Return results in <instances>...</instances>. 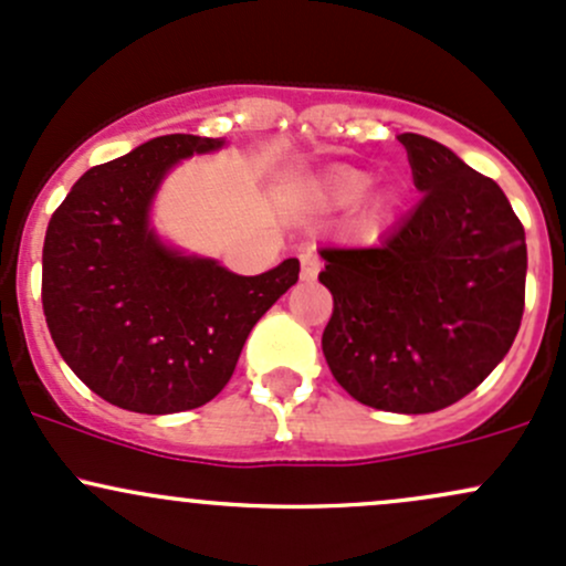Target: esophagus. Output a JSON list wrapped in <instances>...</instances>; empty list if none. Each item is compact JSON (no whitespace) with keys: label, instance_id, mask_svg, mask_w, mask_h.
Returning <instances> with one entry per match:
<instances>
[{"label":"esophagus","instance_id":"esophagus-1","mask_svg":"<svg viewBox=\"0 0 566 566\" xmlns=\"http://www.w3.org/2000/svg\"><path fill=\"white\" fill-rule=\"evenodd\" d=\"M319 258L314 252H303L301 254V279H314L319 273Z\"/></svg>","mask_w":566,"mask_h":566}]
</instances>
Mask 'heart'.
Instances as JSON below:
<instances>
[{
	"instance_id": "obj_1",
	"label": "heart",
	"mask_w": 566,
	"mask_h": 566,
	"mask_svg": "<svg viewBox=\"0 0 566 566\" xmlns=\"http://www.w3.org/2000/svg\"><path fill=\"white\" fill-rule=\"evenodd\" d=\"M371 176L360 174V170H342L325 184V198L333 206H355L371 192Z\"/></svg>"
}]
</instances>
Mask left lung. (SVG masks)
I'll use <instances>...</instances> for the list:
<instances>
[{
  "instance_id": "1",
  "label": "left lung",
  "mask_w": 566,
  "mask_h": 566,
  "mask_svg": "<svg viewBox=\"0 0 566 566\" xmlns=\"http://www.w3.org/2000/svg\"><path fill=\"white\" fill-rule=\"evenodd\" d=\"M420 200L377 247L319 249L323 353L355 401L426 415L461 401L521 328L526 235L499 184L442 143L398 135Z\"/></svg>"
}]
</instances>
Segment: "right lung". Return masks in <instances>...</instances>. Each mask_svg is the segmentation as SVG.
Masks as SVG:
<instances>
[{
	"label": "right lung",
	"instance_id": "add662e5",
	"mask_svg": "<svg viewBox=\"0 0 566 566\" xmlns=\"http://www.w3.org/2000/svg\"><path fill=\"white\" fill-rule=\"evenodd\" d=\"M222 146L198 135L143 143L86 170L48 222V331L75 377L113 407L143 415L203 407L233 377L249 331L298 282L295 258L238 276L168 247L151 228L168 170Z\"/></svg>",
	"mask_w": 566,
	"mask_h": 566
}]
</instances>
